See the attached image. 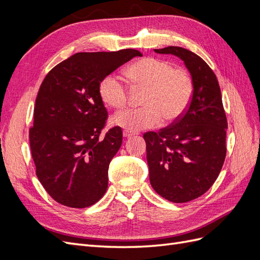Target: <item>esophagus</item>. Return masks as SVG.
Here are the masks:
<instances>
[{
	"label": "esophagus",
	"instance_id": "34e87169",
	"mask_svg": "<svg viewBox=\"0 0 260 260\" xmlns=\"http://www.w3.org/2000/svg\"><path fill=\"white\" fill-rule=\"evenodd\" d=\"M122 136H123L124 138H131V137L135 136V133H132V132H129V131H127V130H124V131L122 132Z\"/></svg>",
	"mask_w": 260,
	"mask_h": 260
}]
</instances>
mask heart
<instances>
[{"label":"heart","mask_w":260,"mask_h":260,"mask_svg":"<svg viewBox=\"0 0 260 260\" xmlns=\"http://www.w3.org/2000/svg\"><path fill=\"white\" fill-rule=\"evenodd\" d=\"M129 79L144 88V106L125 108L112 118L114 125L127 131H140L159 125L162 117L174 121L183 115L193 94L190 76L184 70L172 68L169 61L156 57H144L127 69ZM103 103L113 108H121L127 102V88L119 78L106 76L99 86Z\"/></svg>","instance_id":"heart-1"}]
</instances>
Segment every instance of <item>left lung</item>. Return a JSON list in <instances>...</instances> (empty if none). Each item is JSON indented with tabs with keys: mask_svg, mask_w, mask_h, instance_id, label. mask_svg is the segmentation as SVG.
I'll return each instance as SVG.
<instances>
[{
	"mask_svg": "<svg viewBox=\"0 0 260 260\" xmlns=\"http://www.w3.org/2000/svg\"><path fill=\"white\" fill-rule=\"evenodd\" d=\"M183 60L193 94L185 113L159 132H146L149 181L172 203L200 198L214 184L225 158L226 117L217 77L199 55L180 46L154 50Z\"/></svg>",
	"mask_w": 260,
	"mask_h": 260,
	"instance_id": "left-lung-1",
	"label": "left lung"
}]
</instances>
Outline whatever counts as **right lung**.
<instances>
[{"label": "right lung", "instance_id": "add662e5", "mask_svg": "<svg viewBox=\"0 0 260 260\" xmlns=\"http://www.w3.org/2000/svg\"><path fill=\"white\" fill-rule=\"evenodd\" d=\"M141 52L76 53L46 75L30 128L31 156L45 191L57 203L85 208L108 186V167L122 142L120 127L100 139L107 111L99 86L106 76Z\"/></svg>", "mask_w": 260, "mask_h": 260}]
</instances>
